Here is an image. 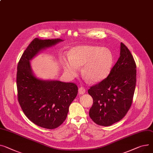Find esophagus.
<instances>
[{
	"instance_id": "1",
	"label": "esophagus",
	"mask_w": 153,
	"mask_h": 153,
	"mask_svg": "<svg viewBox=\"0 0 153 153\" xmlns=\"http://www.w3.org/2000/svg\"><path fill=\"white\" fill-rule=\"evenodd\" d=\"M85 89L84 87H80L79 88V94L83 95V94H85Z\"/></svg>"
}]
</instances>
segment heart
<instances>
[{
	"label": "heart",
	"mask_w": 153,
	"mask_h": 153,
	"mask_svg": "<svg viewBox=\"0 0 153 153\" xmlns=\"http://www.w3.org/2000/svg\"><path fill=\"white\" fill-rule=\"evenodd\" d=\"M114 56L106 47L82 45L74 47L69 58H63L62 64L65 72L71 77H76L82 67V73L90 82L97 83L109 74L113 65Z\"/></svg>",
	"instance_id": "heart-1"
}]
</instances>
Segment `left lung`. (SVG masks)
<instances>
[{
	"mask_svg": "<svg viewBox=\"0 0 153 153\" xmlns=\"http://www.w3.org/2000/svg\"><path fill=\"white\" fill-rule=\"evenodd\" d=\"M136 68L129 50L120 43V56L108 76L88 90L94 100L89 116L97 124L109 126L126 116L134 95Z\"/></svg>",
	"mask_w": 153,
	"mask_h": 153,
	"instance_id": "obj_1",
	"label": "left lung"
}]
</instances>
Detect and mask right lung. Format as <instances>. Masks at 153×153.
Instances as JSON below:
<instances>
[{"instance_id": "right-lung-1", "label": "right lung", "mask_w": 153, "mask_h": 153, "mask_svg": "<svg viewBox=\"0 0 153 153\" xmlns=\"http://www.w3.org/2000/svg\"><path fill=\"white\" fill-rule=\"evenodd\" d=\"M62 41L60 39H34L23 53L17 67L18 102L30 121L47 129L55 128L65 121L78 88L73 83L37 77L30 61L43 50Z\"/></svg>"}]
</instances>
